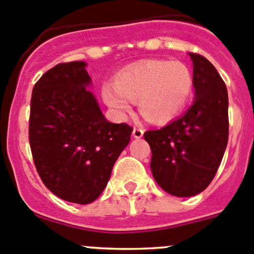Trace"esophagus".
I'll use <instances>...</instances> for the list:
<instances>
[{"label": "esophagus", "instance_id": "obj_1", "mask_svg": "<svg viewBox=\"0 0 254 254\" xmlns=\"http://www.w3.org/2000/svg\"><path fill=\"white\" fill-rule=\"evenodd\" d=\"M143 134H144V130L141 129V127H134V129H132V136H134V138L136 139L141 138Z\"/></svg>", "mask_w": 254, "mask_h": 254}]
</instances>
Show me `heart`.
<instances>
[{
  "label": "heart",
  "mask_w": 254,
  "mask_h": 254,
  "mask_svg": "<svg viewBox=\"0 0 254 254\" xmlns=\"http://www.w3.org/2000/svg\"><path fill=\"white\" fill-rule=\"evenodd\" d=\"M193 92V76L185 63L144 61L130 65L102 87V99L123 116L136 100L140 115L152 124H166L186 107Z\"/></svg>",
  "instance_id": "obj_1"
}]
</instances>
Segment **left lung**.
<instances>
[{"instance_id": "1", "label": "left lung", "mask_w": 254, "mask_h": 254, "mask_svg": "<svg viewBox=\"0 0 254 254\" xmlns=\"http://www.w3.org/2000/svg\"><path fill=\"white\" fill-rule=\"evenodd\" d=\"M195 101L186 114L144 139L152 150L150 170L157 184L173 196L202 192L215 177L229 136L228 91L205 57L190 53Z\"/></svg>"}]
</instances>
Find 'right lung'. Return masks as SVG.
I'll return each mask as SVG.
<instances>
[{
	"label": "right lung",
	"mask_w": 254,
	"mask_h": 254,
	"mask_svg": "<svg viewBox=\"0 0 254 254\" xmlns=\"http://www.w3.org/2000/svg\"><path fill=\"white\" fill-rule=\"evenodd\" d=\"M90 83L84 62L57 64L34 86L29 120L31 154L43 184L81 205L101 195L132 131L125 123L107 122L86 88Z\"/></svg>",
	"instance_id": "obj_1"
}]
</instances>
